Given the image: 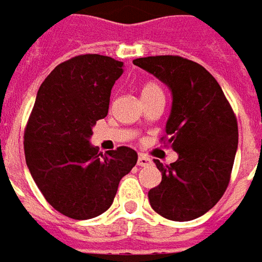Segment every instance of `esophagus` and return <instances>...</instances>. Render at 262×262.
Masks as SVG:
<instances>
[{
    "label": "esophagus",
    "mask_w": 262,
    "mask_h": 262,
    "mask_svg": "<svg viewBox=\"0 0 262 262\" xmlns=\"http://www.w3.org/2000/svg\"><path fill=\"white\" fill-rule=\"evenodd\" d=\"M137 164H138L140 167H147V166H150V164H151V160L148 159L147 156H144V154H140V156H138V161H137Z\"/></svg>",
    "instance_id": "1"
}]
</instances>
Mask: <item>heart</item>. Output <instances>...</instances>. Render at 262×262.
Wrapping results in <instances>:
<instances>
[{
	"label": "heart",
	"instance_id": "1",
	"mask_svg": "<svg viewBox=\"0 0 262 262\" xmlns=\"http://www.w3.org/2000/svg\"><path fill=\"white\" fill-rule=\"evenodd\" d=\"M156 94H163L161 88L156 82H145L141 88V98H147Z\"/></svg>",
	"mask_w": 262,
	"mask_h": 262
}]
</instances>
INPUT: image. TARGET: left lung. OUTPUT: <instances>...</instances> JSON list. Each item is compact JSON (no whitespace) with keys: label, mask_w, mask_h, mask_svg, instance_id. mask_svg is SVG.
Returning <instances> with one entry per match:
<instances>
[{"label":"left lung","mask_w":262,"mask_h":262,"mask_svg":"<svg viewBox=\"0 0 262 262\" xmlns=\"http://www.w3.org/2000/svg\"><path fill=\"white\" fill-rule=\"evenodd\" d=\"M170 88L171 112L166 143L179 154L170 166L156 160L161 183L148 192L151 208L166 219L202 216L224 196L238 148V122L222 88L208 70L180 56L135 59Z\"/></svg>","instance_id":"8db88e82"}]
</instances>
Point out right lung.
<instances>
[{"mask_svg":"<svg viewBox=\"0 0 262 262\" xmlns=\"http://www.w3.org/2000/svg\"><path fill=\"white\" fill-rule=\"evenodd\" d=\"M122 61L80 54L45 79L24 131L26 163L45 199L64 216L85 221L108 210L119 180L137 164L129 147L106 154L91 145L92 127L105 118Z\"/></svg>","mask_w":262,"mask_h":262,"instance_id":"1","label":"right lung"}]
</instances>
